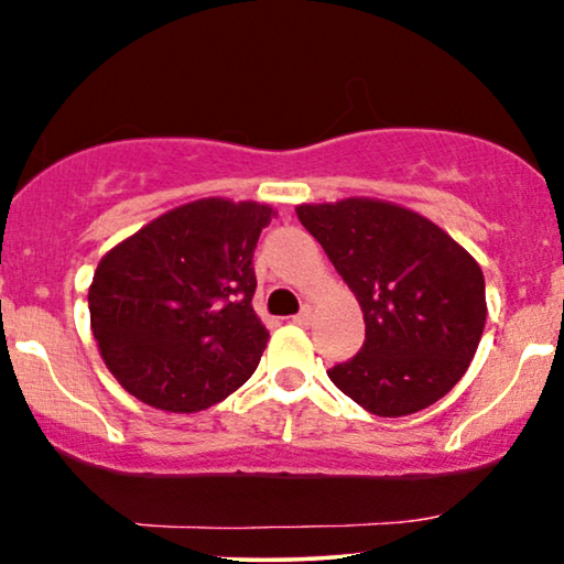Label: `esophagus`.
<instances>
[{
	"label": "esophagus",
	"mask_w": 564,
	"mask_h": 564,
	"mask_svg": "<svg viewBox=\"0 0 564 564\" xmlns=\"http://www.w3.org/2000/svg\"><path fill=\"white\" fill-rule=\"evenodd\" d=\"M291 323H294V325H302V327H306V325H310V323H312V306H310V304H306V306H304V310H302V312H299V315H294V317H291Z\"/></svg>",
	"instance_id": "obj_1"
}]
</instances>
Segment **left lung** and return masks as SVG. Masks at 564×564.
Returning a JSON list of instances; mask_svg holds the SVG:
<instances>
[{"instance_id": "1", "label": "left lung", "mask_w": 564, "mask_h": 564, "mask_svg": "<svg viewBox=\"0 0 564 564\" xmlns=\"http://www.w3.org/2000/svg\"><path fill=\"white\" fill-rule=\"evenodd\" d=\"M296 216L365 312L361 351L327 372L335 388L393 419L451 393L487 323L479 262L430 218L384 199L302 203Z\"/></svg>"}]
</instances>
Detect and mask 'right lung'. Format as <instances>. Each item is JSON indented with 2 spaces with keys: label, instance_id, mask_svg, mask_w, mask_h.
<instances>
[{
  "label": "right lung",
  "instance_id": "right-lung-1",
  "mask_svg": "<svg viewBox=\"0 0 564 564\" xmlns=\"http://www.w3.org/2000/svg\"><path fill=\"white\" fill-rule=\"evenodd\" d=\"M273 216L252 199L203 197L104 254L88 289L90 330L127 393L195 413L252 377L268 344L252 258Z\"/></svg>",
  "mask_w": 564,
  "mask_h": 564
}]
</instances>
